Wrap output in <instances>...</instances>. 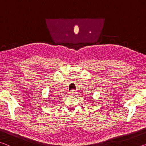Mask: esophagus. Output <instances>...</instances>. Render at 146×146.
<instances>
[{"instance_id":"1","label":"esophagus","mask_w":146,"mask_h":146,"mask_svg":"<svg viewBox=\"0 0 146 146\" xmlns=\"http://www.w3.org/2000/svg\"><path fill=\"white\" fill-rule=\"evenodd\" d=\"M70 95H71V96H73V95H75V94H76L75 91L74 90H71V91H70Z\"/></svg>"}]
</instances>
